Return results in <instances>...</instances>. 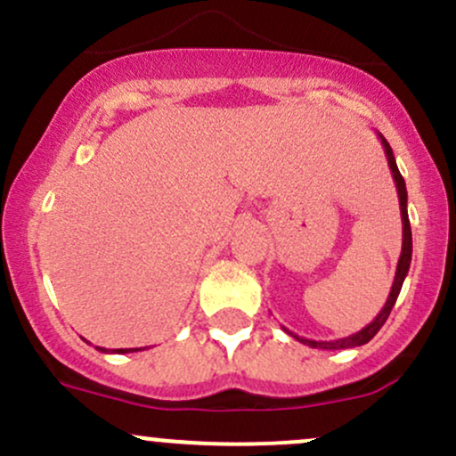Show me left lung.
I'll return each mask as SVG.
<instances>
[{
  "label": "left lung",
  "mask_w": 456,
  "mask_h": 456,
  "mask_svg": "<svg viewBox=\"0 0 456 456\" xmlns=\"http://www.w3.org/2000/svg\"><path fill=\"white\" fill-rule=\"evenodd\" d=\"M379 138H381L385 155H387V164H389V168H392V177H394V183H396V192H398V201H400V218H403V251H400V259H398V266H396V277H394V283H392V292H389L387 301H385L383 309L379 312V316L374 318L372 322L368 324V327H363L362 331L348 335V338L331 339V342H316V339L298 338L297 333H292V331H288V329H285V333H289L294 339H298V342L307 344V346H312V348L339 350V348H354V346H363V344H368L370 339H372L374 335L379 333V329L383 327L385 320H387L389 312H392L394 303H396V298L400 294V288H403L404 277H407L409 266H411L413 242H411V224H409V214H407V186H404L403 175H400L398 167H396V159H394L392 147H389L387 140L383 138V134H379Z\"/></svg>",
  "instance_id": "left-lung-1"
}]
</instances>
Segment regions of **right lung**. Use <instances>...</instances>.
Masks as SVG:
<instances>
[{"instance_id": "obj_1", "label": "right lung", "mask_w": 456, "mask_h": 456, "mask_svg": "<svg viewBox=\"0 0 456 456\" xmlns=\"http://www.w3.org/2000/svg\"><path fill=\"white\" fill-rule=\"evenodd\" d=\"M97 350H102V353H108V348H102V346H97ZM136 350H142V348H114V350H110V353L125 354V353H136Z\"/></svg>"}]
</instances>
